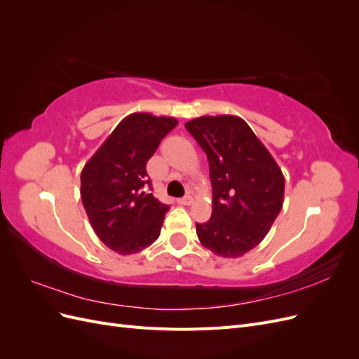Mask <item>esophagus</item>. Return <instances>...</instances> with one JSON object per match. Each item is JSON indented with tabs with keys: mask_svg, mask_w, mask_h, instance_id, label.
<instances>
[{
	"mask_svg": "<svg viewBox=\"0 0 359 359\" xmlns=\"http://www.w3.org/2000/svg\"><path fill=\"white\" fill-rule=\"evenodd\" d=\"M178 203H180V205H191V203H193V198L190 196V194H187V196H184V198L178 199Z\"/></svg>",
	"mask_w": 359,
	"mask_h": 359,
	"instance_id": "obj_1",
	"label": "esophagus"
}]
</instances>
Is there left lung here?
<instances>
[{
	"label": "left lung",
	"mask_w": 359,
	"mask_h": 359,
	"mask_svg": "<svg viewBox=\"0 0 359 359\" xmlns=\"http://www.w3.org/2000/svg\"><path fill=\"white\" fill-rule=\"evenodd\" d=\"M205 151L212 186L211 219L196 224L203 247L222 257L255 248L283 206L285 177L240 116H199L186 123Z\"/></svg>",
	"instance_id": "left-lung-1"
}]
</instances>
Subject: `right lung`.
Returning <instances> with one entry per match:
<instances>
[{"label":"right lung","instance_id":"1","mask_svg":"<svg viewBox=\"0 0 359 359\" xmlns=\"http://www.w3.org/2000/svg\"><path fill=\"white\" fill-rule=\"evenodd\" d=\"M177 124L172 116L128 115L82 169L86 215L100 241L119 255L139 253L160 235L169 205L145 190L147 161Z\"/></svg>","mask_w":359,"mask_h":359}]
</instances>
